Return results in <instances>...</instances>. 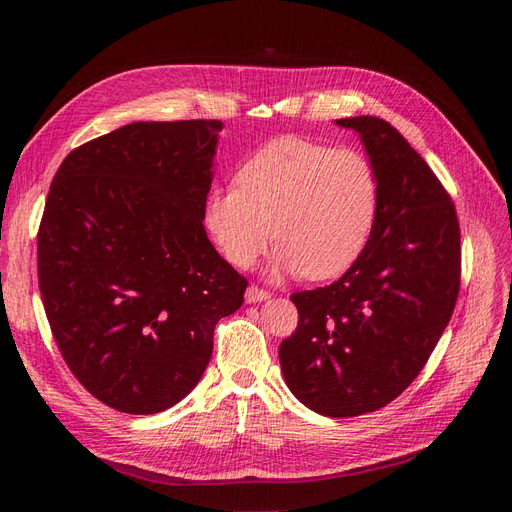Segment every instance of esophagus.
<instances>
[{
  "mask_svg": "<svg viewBox=\"0 0 512 512\" xmlns=\"http://www.w3.org/2000/svg\"><path fill=\"white\" fill-rule=\"evenodd\" d=\"M269 297L271 294L258 286H250L245 290V303H260V301H267Z\"/></svg>",
  "mask_w": 512,
  "mask_h": 512,
  "instance_id": "34e87169",
  "label": "esophagus"
}]
</instances>
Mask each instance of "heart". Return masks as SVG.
<instances>
[{"instance_id":"b5f03b06","label":"heart","mask_w":512,"mask_h":512,"mask_svg":"<svg viewBox=\"0 0 512 512\" xmlns=\"http://www.w3.org/2000/svg\"><path fill=\"white\" fill-rule=\"evenodd\" d=\"M378 177L359 151L282 136L237 173V188L211 192L205 226L224 258L250 269L280 241L271 277L333 280L361 258L376 224Z\"/></svg>"}]
</instances>
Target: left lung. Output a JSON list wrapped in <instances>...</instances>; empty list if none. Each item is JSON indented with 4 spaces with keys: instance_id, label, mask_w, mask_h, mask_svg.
Wrapping results in <instances>:
<instances>
[{
    "instance_id": "8db88e82",
    "label": "left lung",
    "mask_w": 512,
    "mask_h": 512,
    "mask_svg": "<svg viewBox=\"0 0 512 512\" xmlns=\"http://www.w3.org/2000/svg\"><path fill=\"white\" fill-rule=\"evenodd\" d=\"M376 170L380 203L361 258L337 282L292 294L280 346L292 395L322 416L374 412L418 376L453 316L461 247L455 205L391 123L346 117Z\"/></svg>"
}]
</instances>
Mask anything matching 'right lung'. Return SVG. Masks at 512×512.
Wrapping results in <instances>:
<instances>
[{
    "label": "right lung",
    "mask_w": 512,
    "mask_h": 512,
    "mask_svg": "<svg viewBox=\"0 0 512 512\" xmlns=\"http://www.w3.org/2000/svg\"><path fill=\"white\" fill-rule=\"evenodd\" d=\"M222 121H136L61 162L38 230V282L61 356L102 404L156 414L203 378L245 277L205 222Z\"/></svg>",
    "instance_id": "obj_1"
}]
</instances>
